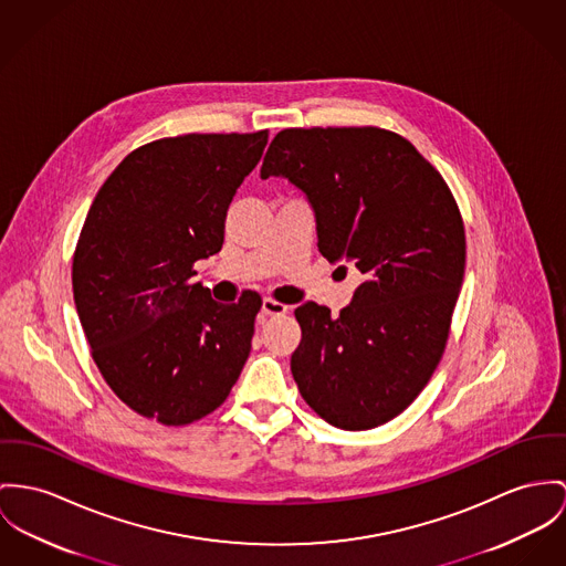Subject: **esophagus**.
<instances>
[{
	"mask_svg": "<svg viewBox=\"0 0 566 566\" xmlns=\"http://www.w3.org/2000/svg\"><path fill=\"white\" fill-rule=\"evenodd\" d=\"M262 314L266 316H280V314H286L289 312V305L280 304L275 300H262Z\"/></svg>",
	"mask_w": 566,
	"mask_h": 566,
	"instance_id": "34e87169",
	"label": "esophagus"
}]
</instances>
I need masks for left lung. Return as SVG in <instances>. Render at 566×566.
I'll use <instances>...</instances> for the list:
<instances>
[{
  "label": "left lung",
  "mask_w": 566,
  "mask_h": 566,
  "mask_svg": "<svg viewBox=\"0 0 566 566\" xmlns=\"http://www.w3.org/2000/svg\"><path fill=\"white\" fill-rule=\"evenodd\" d=\"M269 176L304 191L318 252L364 275L338 316L314 302L295 310V384L332 427L386 424L443 355L465 273L459 207L411 142L377 127L280 130L262 161Z\"/></svg>",
  "instance_id": "left-lung-1"
}]
</instances>
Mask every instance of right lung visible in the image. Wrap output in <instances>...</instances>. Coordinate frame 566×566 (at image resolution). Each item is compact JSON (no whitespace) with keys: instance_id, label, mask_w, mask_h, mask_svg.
Here are the masks:
<instances>
[{"instance_id":"obj_1","label":"right lung","mask_w":566,"mask_h":566,"mask_svg":"<svg viewBox=\"0 0 566 566\" xmlns=\"http://www.w3.org/2000/svg\"><path fill=\"white\" fill-rule=\"evenodd\" d=\"M266 137L150 142L123 159L87 211L73 295L92 359L127 407L166 427L216 411L250 355L261 295L218 304L193 282V262L221 250L228 207Z\"/></svg>"}]
</instances>
